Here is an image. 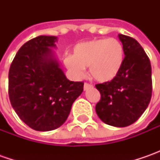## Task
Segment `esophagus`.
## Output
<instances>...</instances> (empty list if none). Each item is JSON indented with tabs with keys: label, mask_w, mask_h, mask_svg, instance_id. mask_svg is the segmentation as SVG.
<instances>
[{
	"label": "esophagus",
	"mask_w": 160,
	"mask_h": 160,
	"mask_svg": "<svg viewBox=\"0 0 160 160\" xmlns=\"http://www.w3.org/2000/svg\"><path fill=\"white\" fill-rule=\"evenodd\" d=\"M92 84H91V83H84V84H83V89L84 90L89 89V88H92Z\"/></svg>",
	"instance_id": "esophagus-1"
}]
</instances>
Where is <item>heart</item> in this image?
I'll return each instance as SVG.
<instances>
[{"instance_id":"b5f03b06","label":"heart","mask_w":160,"mask_h":160,"mask_svg":"<svg viewBox=\"0 0 160 160\" xmlns=\"http://www.w3.org/2000/svg\"><path fill=\"white\" fill-rule=\"evenodd\" d=\"M124 60V47L118 39H95L78 43L73 49V56L64 58L66 68L73 76L81 78L84 68L89 67L91 76L96 81H111L119 72Z\"/></svg>"}]
</instances>
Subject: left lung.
I'll return each instance as SVG.
<instances>
[{
    "label": "left lung",
    "instance_id": "left-lung-1",
    "mask_svg": "<svg viewBox=\"0 0 160 160\" xmlns=\"http://www.w3.org/2000/svg\"><path fill=\"white\" fill-rule=\"evenodd\" d=\"M118 37L124 47L123 64L111 81L95 85L101 93L95 110L105 124L125 127L138 119L151 102V66L137 41L124 34Z\"/></svg>",
    "mask_w": 160,
    "mask_h": 160
}]
</instances>
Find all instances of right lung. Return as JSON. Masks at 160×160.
<instances>
[{
    "label": "right lung",
    "mask_w": 160,
    "mask_h": 160,
    "mask_svg": "<svg viewBox=\"0 0 160 160\" xmlns=\"http://www.w3.org/2000/svg\"><path fill=\"white\" fill-rule=\"evenodd\" d=\"M56 36L40 35L18 50L9 71V97L19 118L36 131L62 126L83 82L69 81L54 57Z\"/></svg>",
    "instance_id": "obj_1"
}]
</instances>
